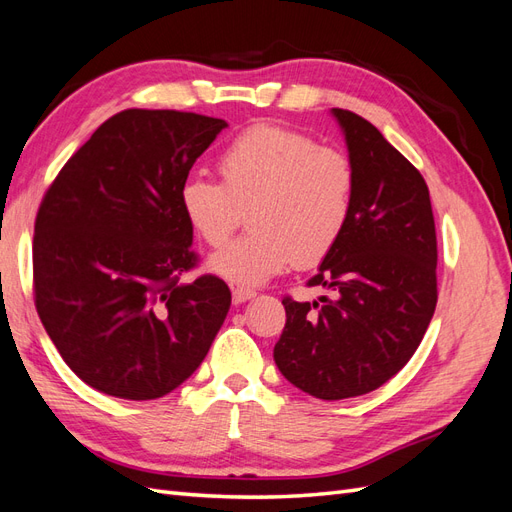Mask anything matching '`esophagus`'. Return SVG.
<instances>
[{"mask_svg":"<svg viewBox=\"0 0 512 512\" xmlns=\"http://www.w3.org/2000/svg\"><path fill=\"white\" fill-rule=\"evenodd\" d=\"M254 297H256V292L250 290V288H243V286L232 288V303H235V305H241V303L250 301V299H254Z\"/></svg>","mask_w":512,"mask_h":512,"instance_id":"obj_1","label":"esophagus"}]
</instances>
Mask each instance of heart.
Returning a JSON list of instances; mask_svg holds the SVG:
<instances>
[{
  "instance_id": "heart-1",
  "label": "heart",
  "mask_w": 512,
  "mask_h": 512,
  "mask_svg": "<svg viewBox=\"0 0 512 512\" xmlns=\"http://www.w3.org/2000/svg\"><path fill=\"white\" fill-rule=\"evenodd\" d=\"M218 170L222 181L185 179L179 205L200 241L215 250L235 235L247 211L252 230L209 260L226 282L260 286L292 262L314 267L342 241L356 190L346 151L260 123L232 138Z\"/></svg>"
}]
</instances>
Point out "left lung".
I'll return each mask as SVG.
<instances>
[{"label":"left lung","mask_w":512,"mask_h":512,"mask_svg":"<svg viewBox=\"0 0 512 512\" xmlns=\"http://www.w3.org/2000/svg\"><path fill=\"white\" fill-rule=\"evenodd\" d=\"M333 115L356 170L354 209L335 250L307 286L333 294L284 297L275 365L318 399L376 391L404 367L438 303V241L423 175L376 126L344 108Z\"/></svg>","instance_id":"obj_1"}]
</instances>
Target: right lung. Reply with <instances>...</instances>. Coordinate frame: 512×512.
<instances>
[{
    "instance_id": "add662e5",
    "label": "right lung",
    "mask_w": 512,
    "mask_h": 512,
    "mask_svg": "<svg viewBox=\"0 0 512 512\" xmlns=\"http://www.w3.org/2000/svg\"><path fill=\"white\" fill-rule=\"evenodd\" d=\"M224 119L128 108L59 170L34 224V303L61 359L91 389L158 399L203 363L230 307L198 267L179 205Z\"/></svg>"
}]
</instances>
